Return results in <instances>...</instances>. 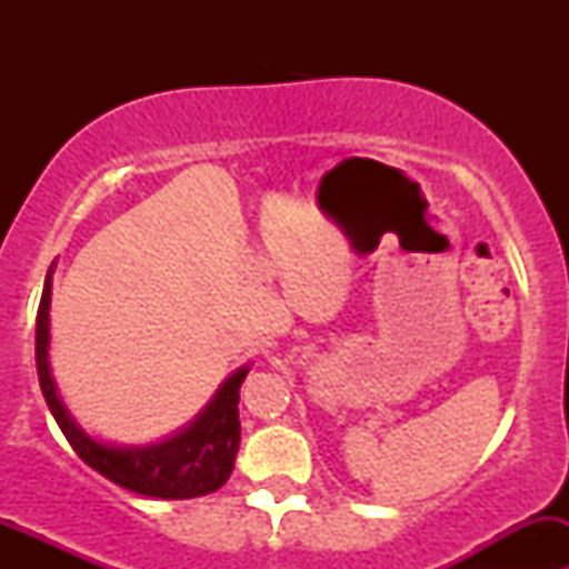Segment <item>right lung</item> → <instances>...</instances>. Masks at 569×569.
<instances>
[{
	"instance_id": "add662e5",
	"label": "right lung",
	"mask_w": 569,
	"mask_h": 569,
	"mask_svg": "<svg viewBox=\"0 0 569 569\" xmlns=\"http://www.w3.org/2000/svg\"><path fill=\"white\" fill-rule=\"evenodd\" d=\"M49 306H51V269L46 274L43 297L38 306L36 321V363L40 391L46 396L57 427L62 429L71 449L99 470L114 485L131 492L151 498H198L220 490L233 470V460L239 451V388L250 369H239L231 380L222 382L214 401L206 407L176 438L164 443L148 446V449H112V446L96 443L82 432L62 407L57 396L54 380L49 371Z\"/></svg>"
}]
</instances>
